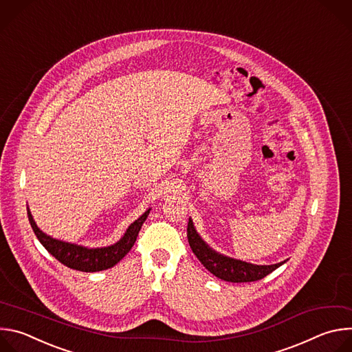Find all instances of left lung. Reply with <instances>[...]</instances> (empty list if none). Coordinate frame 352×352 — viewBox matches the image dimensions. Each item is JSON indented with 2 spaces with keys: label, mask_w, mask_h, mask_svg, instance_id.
<instances>
[{
  "label": "left lung",
  "mask_w": 352,
  "mask_h": 352,
  "mask_svg": "<svg viewBox=\"0 0 352 352\" xmlns=\"http://www.w3.org/2000/svg\"><path fill=\"white\" fill-rule=\"evenodd\" d=\"M186 231H188L189 246L192 249V252L196 255V258L200 261V263H202L212 274H214L216 277L224 281H230V283L258 281L285 263L284 261L276 265H254V263H248L239 259L226 256L217 252V250H214L212 246H209L206 241L197 234L190 217L188 221Z\"/></svg>",
  "instance_id": "1"
}]
</instances>
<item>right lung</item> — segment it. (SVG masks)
Wrapping results in <instances>:
<instances>
[{
  "label": "right lung",
  "instance_id": "add662e5",
  "mask_svg": "<svg viewBox=\"0 0 352 352\" xmlns=\"http://www.w3.org/2000/svg\"><path fill=\"white\" fill-rule=\"evenodd\" d=\"M150 210L152 209L148 208L138 220H135L126 228L125 234L121 236L118 242L110 246H103V248H87V246L65 242L61 239H56L53 236L47 235L37 227L29 210V206H28V217L37 239L48 250V254H52L58 262H61L64 266L69 269L93 273V272L107 270L116 266L129 252L142 228V224L147 219Z\"/></svg>",
  "mask_w": 352,
  "mask_h": 352
}]
</instances>
